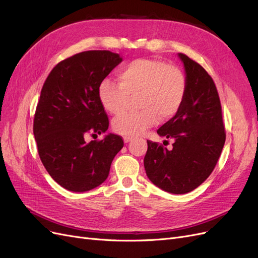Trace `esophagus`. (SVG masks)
Returning a JSON list of instances; mask_svg holds the SVG:
<instances>
[{"mask_svg":"<svg viewBox=\"0 0 258 258\" xmlns=\"http://www.w3.org/2000/svg\"><path fill=\"white\" fill-rule=\"evenodd\" d=\"M130 141H132V138L131 137H123V142L124 143H129Z\"/></svg>","mask_w":258,"mask_h":258,"instance_id":"esophagus-1","label":"esophagus"}]
</instances>
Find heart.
Returning <instances> with one entry per match:
<instances>
[{
    "label": "heart",
    "mask_w": 258,
    "mask_h": 258,
    "mask_svg": "<svg viewBox=\"0 0 258 258\" xmlns=\"http://www.w3.org/2000/svg\"><path fill=\"white\" fill-rule=\"evenodd\" d=\"M119 85L103 80L99 85L101 105L112 115L123 112L128 96L138 95V113L117 117L113 128L117 134L135 137L157 123L158 118L168 119L182 106L186 95V79L176 67L156 59H137L117 73Z\"/></svg>",
    "instance_id": "obj_1"
}]
</instances>
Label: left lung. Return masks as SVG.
<instances>
[{
  "label": "left lung",
  "instance_id": "obj_1",
  "mask_svg": "<svg viewBox=\"0 0 258 258\" xmlns=\"http://www.w3.org/2000/svg\"><path fill=\"white\" fill-rule=\"evenodd\" d=\"M177 56L184 66L186 95L177 113L157 130L160 137L174 140L173 147L168 150L147 141L144 168L154 185L182 195L197 188L212 173L226 135L212 77L186 54Z\"/></svg>",
  "mask_w": 258,
  "mask_h": 258
}]
</instances>
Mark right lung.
I'll return each mask as SVG.
<instances>
[{"instance_id": "obj_1", "label": "right lung", "mask_w": 258, "mask_h": 258, "mask_svg": "<svg viewBox=\"0 0 258 258\" xmlns=\"http://www.w3.org/2000/svg\"><path fill=\"white\" fill-rule=\"evenodd\" d=\"M121 61L118 53L108 50L80 52L58 63L44 83L33 135L46 171L70 191H88L102 184L123 146L114 134L101 141L85 140L108 128L98 89Z\"/></svg>"}]
</instances>
